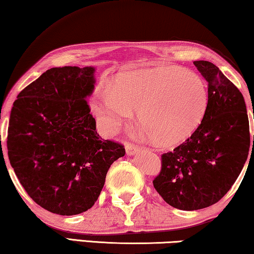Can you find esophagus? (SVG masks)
Segmentation results:
<instances>
[{
  "mask_svg": "<svg viewBox=\"0 0 254 254\" xmlns=\"http://www.w3.org/2000/svg\"><path fill=\"white\" fill-rule=\"evenodd\" d=\"M138 150H140V148H138L137 145H135L133 143H127L126 144V152H127V155L133 156V155L136 154Z\"/></svg>",
  "mask_w": 254,
  "mask_h": 254,
  "instance_id": "34e87169",
  "label": "esophagus"
}]
</instances>
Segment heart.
Masks as SVG:
<instances>
[{"label": "heart", "instance_id": "obj_1", "mask_svg": "<svg viewBox=\"0 0 254 254\" xmlns=\"http://www.w3.org/2000/svg\"><path fill=\"white\" fill-rule=\"evenodd\" d=\"M208 107L202 78L175 65L127 71L96 93L92 110L107 133H117L137 111L155 142L176 144L193 133Z\"/></svg>", "mask_w": 254, "mask_h": 254}]
</instances>
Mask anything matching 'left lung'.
Masks as SVG:
<instances>
[{
    "label": "left lung",
    "mask_w": 254,
    "mask_h": 254,
    "mask_svg": "<svg viewBox=\"0 0 254 254\" xmlns=\"http://www.w3.org/2000/svg\"><path fill=\"white\" fill-rule=\"evenodd\" d=\"M193 64L208 82L206 114L185 142L162 155L161 172L152 182L165 202L180 210L220 201L244 168L251 143L242 92L211 62Z\"/></svg>",
    "instance_id": "1"
}]
</instances>
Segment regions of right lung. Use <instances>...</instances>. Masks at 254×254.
<instances>
[{
	"instance_id": "right-lung-1",
	"label": "right lung",
	"mask_w": 254,
	"mask_h": 254,
	"mask_svg": "<svg viewBox=\"0 0 254 254\" xmlns=\"http://www.w3.org/2000/svg\"><path fill=\"white\" fill-rule=\"evenodd\" d=\"M93 75V67L48 69L19 92L10 113V164L31 199L51 213L90 209L111 164L126 154L97 134L86 102Z\"/></svg>"
}]
</instances>
